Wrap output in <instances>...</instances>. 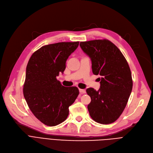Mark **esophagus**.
<instances>
[{
  "instance_id": "esophagus-1",
  "label": "esophagus",
  "mask_w": 153,
  "mask_h": 153,
  "mask_svg": "<svg viewBox=\"0 0 153 153\" xmlns=\"http://www.w3.org/2000/svg\"><path fill=\"white\" fill-rule=\"evenodd\" d=\"M79 92L82 94H85V93L86 92V91H85V90H84V89H79Z\"/></svg>"
}]
</instances>
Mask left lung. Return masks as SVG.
<instances>
[{"label":"left lung","instance_id":"obj_1","mask_svg":"<svg viewBox=\"0 0 153 153\" xmlns=\"http://www.w3.org/2000/svg\"><path fill=\"white\" fill-rule=\"evenodd\" d=\"M80 46L91 59L93 74L101 76L99 91L86 90L91 98L87 106L90 116L101 124L113 123L122 114L132 91L129 65L122 52L108 39L83 42Z\"/></svg>","mask_w":153,"mask_h":153}]
</instances>
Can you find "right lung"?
Instances as JSON below:
<instances>
[{"label":"right lung","mask_w":153,"mask_h":153,"mask_svg":"<svg viewBox=\"0 0 153 153\" xmlns=\"http://www.w3.org/2000/svg\"><path fill=\"white\" fill-rule=\"evenodd\" d=\"M79 42H60L42 46L31 55L23 85V95L33 115L45 125H58L69 115V107L79 94L76 87H64L56 77Z\"/></svg>","instance_id":"obj_1"}]
</instances>
